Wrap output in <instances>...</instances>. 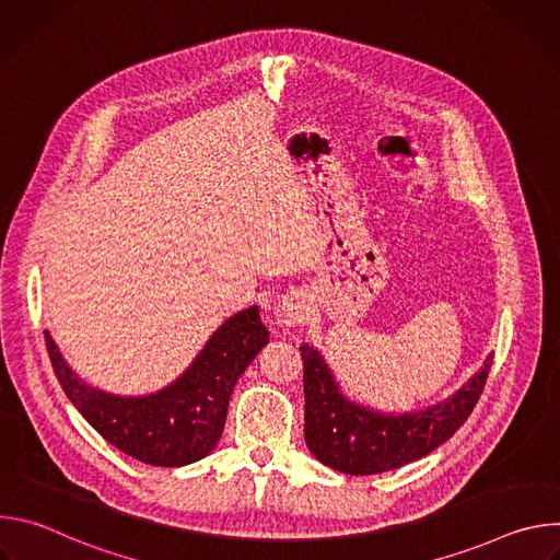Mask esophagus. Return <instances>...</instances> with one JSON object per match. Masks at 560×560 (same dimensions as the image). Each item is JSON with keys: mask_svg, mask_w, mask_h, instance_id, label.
<instances>
[{"mask_svg": "<svg viewBox=\"0 0 560 560\" xmlns=\"http://www.w3.org/2000/svg\"><path fill=\"white\" fill-rule=\"evenodd\" d=\"M312 314V303L303 290H292L283 294V299L277 305V324L281 328H296L307 324Z\"/></svg>", "mask_w": 560, "mask_h": 560, "instance_id": "esophagus-1", "label": "esophagus"}]
</instances>
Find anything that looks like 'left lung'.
I'll list each match as a JSON object with an SVG mask.
<instances>
[{
	"label": "left lung",
	"instance_id": "obj_1",
	"mask_svg": "<svg viewBox=\"0 0 560 560\" xmlns=\"http://www.w3.org/2000/svg\"><path fill=\"white\" fill-rule=\"evenodd\" d=\"M305 394V443L324 465L352 474H378L412 463L445 443L471 415L486 387L492 354L447 401L415 412L385 417L354 406L339 392L324 357L301 348Z\"/></svg>",
	"mask_w": 560,
	"mask_h": 560
}]
</instances>
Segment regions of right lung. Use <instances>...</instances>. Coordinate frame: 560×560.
Listing matches in <instances>:
<instances>
[{"label":"right lung","instance_id":"right-lung-1","mask_svg":"<svg viewBox=\"0 0 560 560\" xmlns=\"http://www.w3.org/2000/svg\"><path fill=\"white\" fill-rule=\"evenodd\" d=\"M55 376L70 404L119 452L162 467L195 463L221 439L230 394L257 352L268 343L259 307L230 316L195 363L166 389L121 398L86 385L66 365L44 332Z\"/></svg>","mask_w":560,"mask_h":560}]
</instances>
